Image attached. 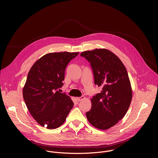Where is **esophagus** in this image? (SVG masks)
I'll use <instances>...</instances> for the list:
<instances>
[{
	"label": "esophagus",
	"mask_w": 158,
	"mask_h": 158,
	"mask_svg": "<svg viewBox=\"0 0 158 158\" xmlns=\"http://www.w3.org/2000/svg\"><path fill=\"white\" fill-rule=\"evenodd\" d=\"M85 99V97L84 96H82L81 97H79V98H77V101H82L83 99Z\"/></svg>",
	"instance_id": "1"
}]
</instances>
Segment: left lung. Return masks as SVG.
<instances>
[{
  "label": "left lung",
  "mask_w": 158,
  "mask_h": 158,
  "mask_svg": "<svg viewBox=\"0 0 158 158\" xmlns=\"http://www.w3.org/2000/svg\"><path fill=\"white\" fill-rule=\"evenodd\" d=\"M91 64L94 84L102 91L91 99L92 107L86 117L95 127L106 130L122 119L129 107L132 89L128 74L121 60L105 49L81 54Z\"/></svg>",
  "instance_id": "obj_1"
}]
</instances>
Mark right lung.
Returning <instances> with one entry per match:
<instances>
[{
    "label": "right lung",
    "mask_w": 158,
    "mask_h": 158,
    "mask_svg": "<svg viewBox=\"0 0 158 158\" xmlns=\"http://www.w3.org/2000/svg\"><path fill=\"white\" fill-rule=\"evenodd\" d=\"M79 52L47 54L30 69L23 88V98L34 119L49 129L60 126L74 106L70 97L60 93L65 70ZM60 90V89H59Z\"/></svg>",
    "instance_id": "add662e5"
}]
</instances>
